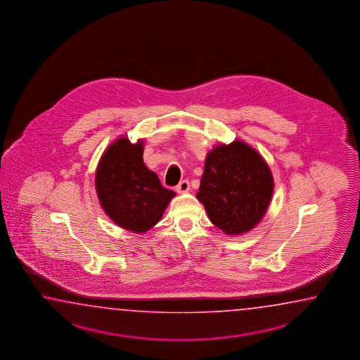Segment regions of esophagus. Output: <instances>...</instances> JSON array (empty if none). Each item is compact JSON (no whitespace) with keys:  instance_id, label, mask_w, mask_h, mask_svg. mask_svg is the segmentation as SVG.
<instances>
[{"instance_id":"1","label":"esophagus","mask_w":360,"mask_h":360,"mask_svg":"<svg viewBox=\"0 0 360 360\" xmlns=\"http://www.w3.org/2000/svg\"><path fill=\"white\" fill-rule=\"evenodd\" d=\"M189 189H191V184H189L188 180H183V181L176 186V191L177 193H180V194L189 191Z\"/></svg>"}]
</instances>
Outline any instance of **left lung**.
<instances>
[{
    "label": "left lung",
    "instance_id": "obj_1",
    "mask_svg": "<svg viewBox=\"0 0 360 360\" xmlns=\"http://www.w3.org/2000/svg\"><path fill=\"white\" fill-rule=\"evenodd\" d=\"M274 179L268 163L242 140L208 152L197 198L228 236L253 229L268 210Z\"/></svg>",
    "mask_w": 360,
    "mask_h": 360
}]
</instances>
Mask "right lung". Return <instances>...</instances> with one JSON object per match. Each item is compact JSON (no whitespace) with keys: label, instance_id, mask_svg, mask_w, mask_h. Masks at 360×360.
<instances>
[{"label":"right lung","instance_id":"obj_1","mask_svg":"<svg viewBox=\"0 0 360 360\" xmlns=\"http://www.w3.org/2000/svg\"><path fill=\"white\" fill-rule=\"evenodd\" d=\"M143 140L121 136L100 158L95 188L100 205L112 221L132 233H146L162 219L176 194L162 186L143 160Z\"/></svg>","mask_w":360,"mask_h":360}]
</instances>
